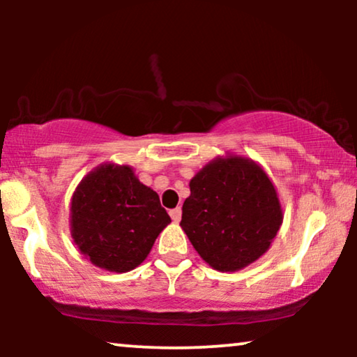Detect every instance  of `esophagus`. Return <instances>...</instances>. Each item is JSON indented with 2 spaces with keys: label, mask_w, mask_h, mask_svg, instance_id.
<instances>
[{
  "label": "esophagus",
  "mask_w": 357,
  "mask_h": 357,
  "mask_svg": "<svg viewBox=\"0 0 357 357\" xmlns=\"http://www.w3.org/2000/svg\"><path fill=\"white\" fill-rule=\"evenodd\" d=\"M170 218H172L174 222H180V219H182V209L180 208L170 209Z\"/></svg>",
  "instance_id": "obj_1"
}]
</instances>
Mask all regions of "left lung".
<instances>
[{
    "mask_svg": "<svg viewBox=\"0 0 357 357\" xmlns=\"http://www.w3.org/2000/svg\"><path fill=\"white\" fill-rule=\"evenodd\" d=\"M281 222L280 198L265 170L250 159L227 155L190 180L180 226L209 266L237 271L270 248Z\"/></svg>",
    "mask_w": 357,
    "mask_h": 357,
    "instance_id": "8db88e82",
    "label": "left lung"
}]
</instances>
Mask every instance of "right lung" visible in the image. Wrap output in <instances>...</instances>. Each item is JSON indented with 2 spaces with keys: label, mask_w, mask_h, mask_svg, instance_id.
Returning a JSON list of instances; mask_svg holds the SVG:
<instances>
[{
  "label": "right lung",
  "mask_w": 357,
  "mask_h": 357,
  "mask_svg": "<svg viewBox=\"0 0 357 357\" xmlns=\"http://www.w3.org/2000/svg\"><path fill=\"white\" fill-rule=\"evenodd\" d=\"M169 222L159 195L141 183L130 165H99L71 198L73 241L91 263L109 271L141 265Z\"/></svg>",
  "instance_id": "add662e5"
}]
</instances>
